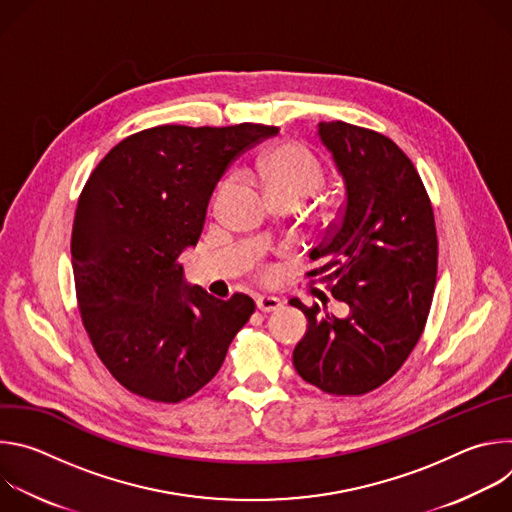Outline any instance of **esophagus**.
<instances>
[{
  "mask_svg": "<svg viewBox=\"0 0 512 512\" xmlns=\"http://www.w3.org/2000/svg\"><path fill=\"white\" fill-rule=\"evenodd\" d=\"M257 310H261L263 314H269V312H275L279 310L283 304L279 298H273V296H259L257 300Z\"/></svg>",
  "mask_w": 512,
  "mask_h": 512,
  "instance_id": "34e87169",
  "label": "esophagus"
}]
</instances>
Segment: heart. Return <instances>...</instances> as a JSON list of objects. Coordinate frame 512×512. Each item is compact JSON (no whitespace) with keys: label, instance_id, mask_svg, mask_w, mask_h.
Segmentation results:
<instances>
[{"label":"heart","instance_id":"b5f03b06","mask_svg":"<svg viewBox=\"0 0 512 512\" xmlns=\"http://www.w3.org/2000/svg\"><path fill=\"white\" fill-rule=\"evenodd\" d=\"M257 178L269 198H294L298 202L314 196L324 184V170L316 156L296 141H281L257 162Z\"/></svg>","mask_w":512,"mask_h":512}]
</instances>
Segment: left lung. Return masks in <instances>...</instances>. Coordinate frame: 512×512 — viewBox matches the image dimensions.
I'll return each instance as SVG.
<instances>
[{
    "mask_svg": "<svg viewBox=\"0 0 512 512\" xmlns=\"http://www.w3.org/2000/svg\"><path fill=\"white\" fill-rule=\"evenodd\" d=\"M344 182L338 221L310 259V283L348 306L346 318L296 302L308 330L298 375L330 395H364L389 381L415 348L433 298V208L411 160L389 137L344 121L318 123Z\"/></svg>",
    "mask_w": 512,
    "mask_h": 512,
    "instance_id": "1",
    "label": "left lung"
}]
</instances>
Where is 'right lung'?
<instances>
[{
    "label": "right lung",
    "instance_id": "obj_1",
    "mask_svg": "<svg viewBox=\"0 0 512 512\" xmlns=\"http://www.w3.org/2000/svg\"><path fill=\"white\" fill-rule=\"evenodd\" d=\"M279 129L160 125L119 141L87 180L72 225V271L85 330L131 393L178 403L200 391L255 312L245 294L186 287L194 247L231 162Z\"/></svg>",
    "mask_w": 512,
    "mask_h": 512
}]
</instances>
